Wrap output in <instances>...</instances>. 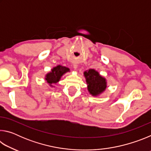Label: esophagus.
<instances>
[{
    "label": "esophagus",
    "instance_id": "obj_1",
    "mask_svg": "<svg viewBox=\"0 0 151 151\" xmlns=\"http://www.w3.org/2000/svg\"><path fill=\"white\" fill-rule=\"evenodd\" d=\"M74 68H75V69H76V68H77V66H74Z\"/></svg>",
    "mask_w": 151,
    "mask_h": 151
}]
</instances>
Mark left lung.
<instances>
[{
	"mask_svg": "<svg viewBox=\"0 0 151 151\" xmlns=\"http://www.w3.org/2000/svg\"><path fill=\"white\" fill-rule=\"evenodd\" d=\"M85 76L88 85V90L93 96H96L103 92L106 87L105 78L99 75L94 69L85 72Z\"/></svg>",
	"mask_w": 151,
	"mask_h": 151,
	"instance_id": "8db88e82",
	"label": "left lung"
}]
</instances>
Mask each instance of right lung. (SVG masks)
I'll return each mask as SVG.
<instances>
[{
    "instance_id": "obj_1",
    "label": "right lung",
    "mask_w": 151,
    "mask_h": 151,
    "mask_svg": "<svg viewBox=\"0 0 151 151\" xmlns=\"http://www.w3.org/2000/svg\"><path fill=\"white\" fill-rule=\"evenodd\" d=\"M68 71H69V68L58 65L54 68H52L50 73L47 74L45 79L47 81V83H49L50 85L57 83L60 80V77L63 75V74L68 72Z\"/></svg>"
}]
</instances>
